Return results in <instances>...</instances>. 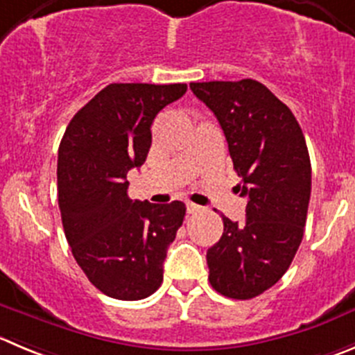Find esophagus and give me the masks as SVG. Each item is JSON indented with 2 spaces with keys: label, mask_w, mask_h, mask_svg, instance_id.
Listing matches in <instances>:
<instances>
[{
  "label": "esophagus",
  "mask_w": 355,
  "mask_h": 355,
  "mask_svg": "<svg viewBox=\"0 0 355 355\" xmlns=\"http://www.w3.org/2000/svg\"><path fill=\"white\" fill-rule=\"evenodd\" d=\"M200 211V207H198L197 204H191V202H187V212L188 214H195V212Z\"/></svg>",
  "instance_id": "34e87169"
}]
</instances>
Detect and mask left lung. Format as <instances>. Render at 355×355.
<instances>
[{
	"instance_id": "obj_1",
	"label": "left lung",
	"mask_w": 355,
	"mask_h": 355,
	"mask_svg": "<svg viewBox=\"0 0 355 355\" xmlns=\"http://www.w3.org/2000/svg\"><path fill=\"white\" fill-rule=\"evenodd\" d=\"M216 114L248 198L245 221L223 216V235L207 251L209 282L223 296L251 300L279 282L305 232L312 167L302 127L256 80L190 83Z\"/></svg>"
}]
</instances>
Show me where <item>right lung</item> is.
<instances>
[{
	"mask_svg": "<svg viewBox=\"0 0 355 355\" xmlns=\"http://www.w3.org/2000/svg\"><path fill=\"white\" fill-rule=\"evenodd\" d=\"M187 89V83H111L74 114L60 141L64 234L89 281L111 298H148L164 281L167 248L187 207L180 200H132L127 172L146 160L158 111Z\"/></svg>",
	"mask_w": 355,
	"mask_h": 355,
	"instance_id": "1",
	"label": "right lung"
}]
</instances>
